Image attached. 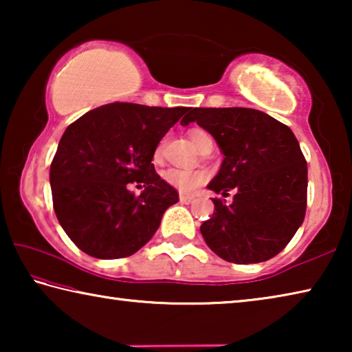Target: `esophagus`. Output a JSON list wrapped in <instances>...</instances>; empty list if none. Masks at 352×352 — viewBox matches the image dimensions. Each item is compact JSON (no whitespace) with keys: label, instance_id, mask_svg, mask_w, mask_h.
I'll use <instances>...</instances> for the list:
<instances>
[{"label":"esophagus","instance_id":"34e87169","mask_svg":"<svg viewBox=\"0 0 352 352\" xmlns=\"http://www.w3.org/2000/svg\"><path fill=\"white\" fill-rule=\"evenodd\" d=\"M195 200V195H189V194H180V201L184 205H189L192 204V201Z\"/></svg>","mask_w":352,"mask_h":352}]
</instances>
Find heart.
Segmentation results:
<instances>
[{"label":"heart","instance_id":"obj_1","mask_svg":"<svg viewBox=\"0 0 352 352\" xmlns=\"http://www.w3.org/2000/svg\"><path fill=\"white\" fill-rule=\"evenodd\" d=\"M189 138H190V142L195 146V148H200L201 146L206 144V142H212L211 135L204 129H192L189 132ZM162 153H163V142H160L157 148H155L153 157L158 160L162 157ZM163 178L170 184V186L180 189L182 192H190V190L201 186V184L208 180V174L205 170H200V169L190 170V169L170 168L163 172Z\"/></svg>","mask_w":352,"mask_h":352}]
</instances>
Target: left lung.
I'll return each mask as SVG.
<instances>
[{
  "instance_id": "8db88e82",
  "label": "left lung",
  "mask_w": 352,
  "mask_h": 352,
  "mask_svg": "<svg viewBox=\"0 0 352 352\" xmlns=\"http://www.w3.org/2000/svg\"><path fill=\"white\" fill-rule=\"evenodd\" d=\"M197 122L223 153L208 188L214 212L201 223L206 245L234 264H258L276 256L306 214L307 163L292 130L254 109H189L182 126Z\"/></svg>"
}]
</instances>
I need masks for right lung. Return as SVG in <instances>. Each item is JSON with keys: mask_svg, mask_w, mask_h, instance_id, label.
<instances>
[{"mask_svg": "<svg viewBox=\"0 0 352 352\" xmlns=\"http://www.w3.org/2000/svg\"><path fill=\"white\" fill-rule=\"evenodd\" d=\"M189 109L113 102L65 130L50 169L52 204L65 233L83 253L118 259L152 239L178 192L152 164L163 136ZM130 184L144 186L140 196Z\"/></svg>", "mask_w": 352, "mask_h": 352, "instance_id": "obj_1", "label": "right lung"}]
</instances>
